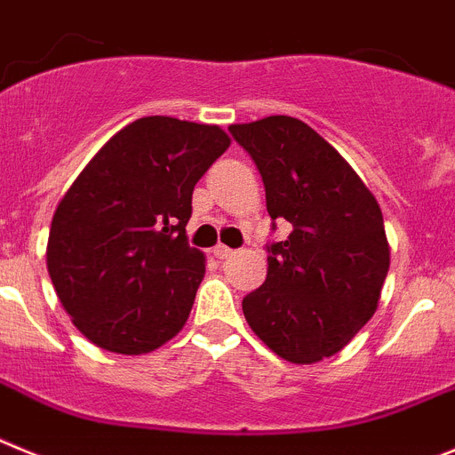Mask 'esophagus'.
Returning a JSON list of instances; mask_svg holds the SVG:
<instances>
[{
  "label": "esophagus",
  "mask_w": 455,
  "mask_h": 455,
  "mask_svg": "<svg viewBox=\"0 0 455 455\" xmlns=\"http://www.w3.org/2000/svg\"><path fill=\"white\" fill-rule=\"evenodd\" d=\"M212 256L220 258V260H222V258L233 256V249H228L227 244H215V247H212Z\"/></svg>",
  "instance_id": "obj_1"
}]
</instances>
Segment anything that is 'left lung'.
I'll list each match as a JSON object with an SVG mask.
<instances>
[{
    "label": "left lung",
    "mask_w": 455,
    "mask_h": 455,
    "mask_svg": "<svg viewBox=\"0 0 455 455\" xmlns=\"http://www.w3.org/2000/svg\"><path fill=\"white\" fill-rule=\"evenodd\" d=\"M228 131L263 177L269 218L292 224L269 247L267 278L243 299V313L278 358L313 365L345 349L379 308L390 267L383 212L306 122L269 116Z\"/></svg>",
    "instance_id": "8db88e82"
}]
</instances>
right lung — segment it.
I'll list each match as a JSON object with an SVG mask.
<instances>
[{"label": "right lung", "instance_id": "add662e5", "mask_svg": "<svg viewBox=\"0 0 455 455\" xmlns=\"http://www.w3.org/2000/svg\"><path fill=\"white\" fill-rule=\"evenodd\" d=\"M231 145L218 124L151 116L110 138L56 206L47 269L81 335L140 355L186 326L206 274L188 244L192 190Z\"/></svg>", "mask_w": 455, "mask_h": 455}]
</instances>
